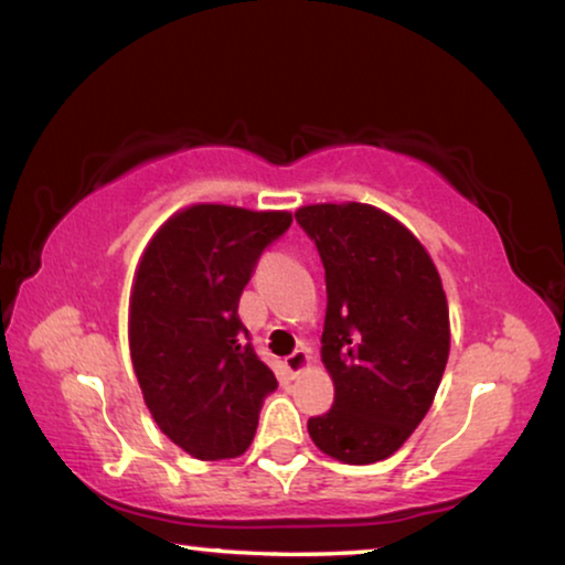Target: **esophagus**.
Returning a JSON list of instances; mask_svg holds the SVG:
<instances>
[{
  "instance_id": "34e87169",
  "label": "esophagus",
  "mask_w": 565,
  "mask_h": 565,
  "mask_svg": "<svg viewBox=\"0 0 565 565\" xmlns=\"http://www.w3.org/2000/svg\"><path fill=\"white\" fill-rule=\"evenodd\" d=\"M308 365H311V354H308V350H303V347L285 358V370H288L290 377H298Z\"/></svg>"
}]
</instances>
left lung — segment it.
<instances>
[{
  "instance_id": "obj_1",
  "label": "left lung",
  "mask_w": 565,
  "mask_h": 565,
  "mask_svg": "<svg viewBox=\"0 0 565 565\" xmlns=\"http://www.w3.org/2000/svg\"><path fill=\"white\" fill-rule=\"evenodd\" d=\"M327 269L321 360L334 406L308 419L329 458H391L427 416L450 354V311L427 249L404 223L365 203L296 211Z\"/></svg>"
}]
</instances>
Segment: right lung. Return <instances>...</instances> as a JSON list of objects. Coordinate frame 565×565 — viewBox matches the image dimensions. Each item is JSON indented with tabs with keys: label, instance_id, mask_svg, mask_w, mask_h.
Here are the masks:
<instances>
[{
	"label": "right lung",
	"instance_id": "obj_1",
	"mask_svg": "<svg viewBox=\"0 0 565 565\" xmlns=\"http://www.w3.org/2000/svg\"><path fill=\"white\" fill-rule=\"evenodd\" d=\"M290 223L288 211L190 205L138 262L130 360L153 422L192 458H238L257 431L262 401L277 388L238 319V298Z\"/></svg>",
	"mask_w": 565,
	"mask_h": 565
}]
</instances>
